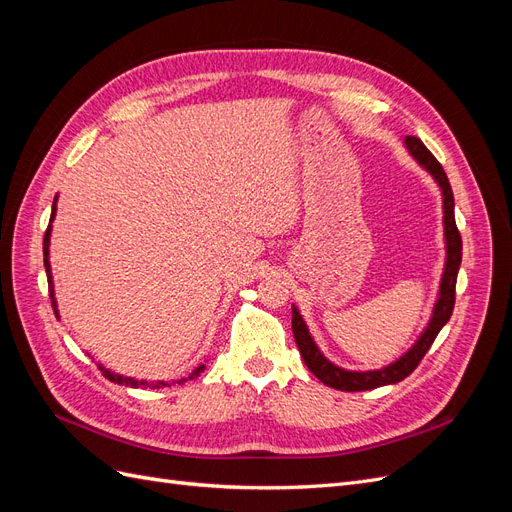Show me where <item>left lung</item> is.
Returning <instances> with one entry per match:
<instances>
[{
    "label": "left lung",
    "instance_id": "8db88e82",
    "mask_svg": "<svg viewBox=\"0 0 512 512\" xmlns=\"http://www.w3.org/2000/svg\"><path fill=\"white\" fill-rule=\"evenodd\" d=\"M406 147L410 151V156L421 164L427 173L436 179L442 190V209H444V241H446V265L442 273V282H440V292H438V301L436 307H433L431 320L421 333V337L416 339V344L399 359L391 365H386L382 369L374 371H348L337 367L331 363L327 356H324L316 342L307 331V324L301 318L299 309L292 305V333H294V342L299 346V352L303 356V361L307 369L322 382L331 386V389L337 391H369V389H378V386L386 384H395L401 382L406 376H410L416 369V365L421 363L427 350L431 348L433 339L438 337L448 318L453 316V307H455V284H457V273L461 265V235L455 224V198L451 183H448V177L444 173L442 164L433 158V153L421 143V138L416 136H406Z\"/></svg>",
    "mask_w": 512,
    "mask_h": 512
}]
</instances>
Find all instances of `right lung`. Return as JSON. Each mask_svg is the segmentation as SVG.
Listing matches in <instances>:
<instances>
[{
	"instance_id": "1",
	"label": "right lung",
	"mask_w": 512,
	"mask_h": 512,
	"mask_svg": "<svg viewBox=\"0 0 512 512\" xmlns=\"http://www.w3.org/2000/svg\"><path fill=\"white\" fill-rule=\"evenodd\" d=\"M55 203H57V196H55ZM55 203H53V211H51V222H53V218H55V211H57V207H55ZM49 243H51V224H49V228H46V232H44V241H42V252H44V269H46V277H49V294H51V303H53V309H55V316H57V305H55V290H53V275H51V262H49ZM100 367V371L104 374V378H108L111 382H115V384H126V386H134V389H138V386H149V389H162V386H168V382H147V380H134V378H126V376H119V374H113L111 369H104L102 365H98ZM200 371H205V365H198L192 374H190V380L192 378H196V376H200ZM179 382H185V380H179Z\"/></svg>"
}]
</instances>
